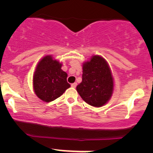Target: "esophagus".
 I'll return each instance as SVG.
<instances>
[{
  "label": "esophagus",
  "instance_id": "34e87169",
  "mask_svg": "<svg viewBox=\"0 0 153 153\" xmlns=\"http://www.w3.org/2000/svg\"><path fill=\"white\" fill-rule=\"evenodd\" d=\"M71 86H72V87H73V88H75L77 86V83H73V84H71Z\"/></svg>",
  "mask_w": 153,
  "mask_h": 153
}]
</instances>
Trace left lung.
I'll return each instance as SVG.
<instances>
[{
	"instance_id": "left-lung-1",
	"label": "left lung",
	"mask_w": 153,
	"mask_h": 153,
	"mask_svg": "<svg viewBox=\"0 0 153 153\" xmlns=\"http://www.w3.org/2000/svg\"><path fill=\"white\" fill-rule=\"evenodd\" d=\"M113 87V77L104 58L94 55L84 63L82 82L76 89L86 103L95 107L104 106L110 99Z\"/></svg>"
}]
</instances>
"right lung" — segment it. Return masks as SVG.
Segmentation results:
<instances>
[{"label":"right lung","instance_id":"obj_1","mask_svg":"<svg viewBox=\"0 0 153 153\" xmlns=\"http://www.w3.org/2000/svg\"><path fill=\"white\" fill-rule=\"evenodd\" d=\"M62 64L51 55L44 57L37 65L33 75V88L37 96L50 102L63 95L70 87L67 72L61 69Z\"/></svg>","mask_w":153,"mask_h":153}]
</instances>
